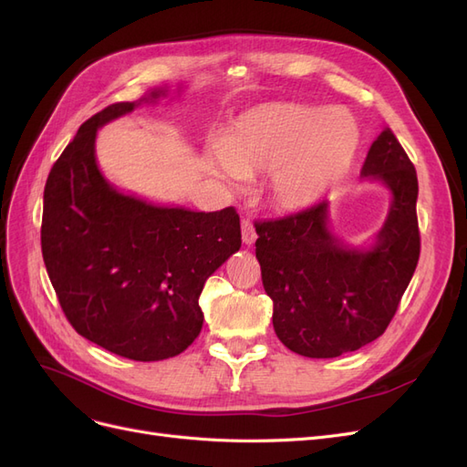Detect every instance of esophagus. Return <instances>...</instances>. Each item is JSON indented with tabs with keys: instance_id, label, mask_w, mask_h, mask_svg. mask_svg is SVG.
<instances>
[{
	"instance_id": "obj_1",
	"label": "esophagus",
	"mask_w": 467,
	"mask_h": 467,
	"mask_svg": "<svg viewBox=\"0 0 467 467\" xmlns=\"http://www.w3.org/2000/svg\"><path fill=\"white\" fill-rule=\"evenodd\" d=\"M242 237H244L245 245H253V244H255V239H257L255 228H253V223L247 218L242 220Z\"/></svg>"
}]
</instances>
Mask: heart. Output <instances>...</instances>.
<instances>
[{"label":"heart","mask_w":467,"mask_h":467,"mask_svg":"<svg viewBox=\"0 0 467 467\" xmlns=\"http://www.w3.org/2000/svg\"><path fill=\"white\" fill-rule=\"evenodd\" d=\"M360 130L343 110L321 112L296 103L247 110L214 148L225 177L268 173V192L282 210H306L350 171Z\"/></svg>","instance_id":"obj_1"}]
</instances>
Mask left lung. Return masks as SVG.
I'll return each instance as SVG.
<instances>
[{
  "mask_svg": "<svg viewBox=\"0 0 467 467\" xmlns=\"http://www.w3.org/2000/svg\"><path fill=\"white\" fill-rule=\"evenodd\" d=\"M391 191L374 247H345L327 228V202L255 223V255L273 300L275 333L296 355L335 358L384 335L419 263L417 171L384 129L362 165Z\"/></svg>",
  "mask_w": 467,
  "mask_h": 467,
  "instance_id": "8db88e82",
  "label": "left lung"
}]
</instances>
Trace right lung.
Segmentation results:
<instances>
[{
	"label": "right lung",
	"mask_w": 467,
	"mask_h": 467,
	"mask_svg": "<svg viewBox=\"0 0 467 467\" xmlns=\"http://www.w3.org/2000/svg\"><path fill=\"white\" fill-rule=\"evenodd\" d=\"M163 93L109 105L79 126L50 169L40 228L42 259L72 327L140 362L177 357L199 337L204 282L242 247L234 206H153L119 192L99 171V126Z\"/></svg>",
	"instance_id": "add662e5"
}]
</instances>
